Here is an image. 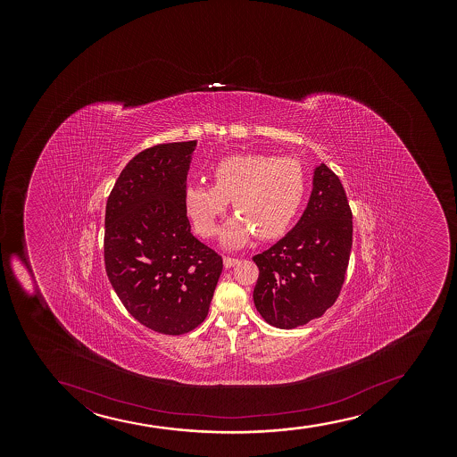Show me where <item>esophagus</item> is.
Segmentation results:
<instances>
[{
  "instance_id": "34e87169",
  "label": "esophagus",
  "mask_w": 457,
  "mask_h": 457,
  "mask_svg": "<svg viewBox=\"0 0 457 457\" xmlns=\"http://www.w3.org/2000/svg\"><path fill=\"white\" fill-rule=\"evenodd\" d=\"M237 263V257L224 256V267L231 268L235 267Z\"/></svg>"
}]
</instances>
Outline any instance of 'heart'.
Wrapping results in <instances>:
<instances>
[{
  "instance_id": "b5f03b06",
  "label": "heart",
  "mask_w": 457,
  "mask_h": 457,
  "mask_svg": "<svg viewBox=\"0 0 457 457\" xmlns=\"http://www.w3.org/2000/svg\"><path fill=\"white\" fill-rule=\"evenodd\" d=\"M213 186L189 184L184 205L201 237L220 230V216L228 201L237 216L222 233L224 245H245L256 233L259 239L284 235L297 215L306 192L303 164L295 157L237 154L222 158L212 170Z\"/></svg>"
}]
</instances>
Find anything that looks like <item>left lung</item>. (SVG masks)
Here are the masks:
<instances>
[{
  "instance_id": "8db88e82",
  "label": "left lung",
  "mask_w": 457,
  "mask_h": 457,
  "mask_svg": "<svg viewBox=\"0 0 457 457\" xmlns=\"http://www.w3.org/2000/svg\"><path fill=\"white\" fill-rule=\"evenodd\" d=\"M351 248L346 192L336 173L320 164L299 222L273 247L253 257L259 268L253 299L263 320L293 329L325 314L340 294Z\"/></svg>"
}]
</instances>
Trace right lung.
<instances>
[{
	"label": "right lung",
	"instance_id": "1",
	"mask_svg": "<svg viewBox=\"0 0 457 457\" xmlns=\"http://www.w3.org/2000/svg\"><path fill=\"white\" fill-rule=\"evenodd\" d=\"M196 142L147 147L106 201V276L126 311L153 331L183 336L207 317L222 257L190 233L184 190Z\"/></svg>",
	"mask_w": 457,
	"mask_h": 457
}]
</instances>
